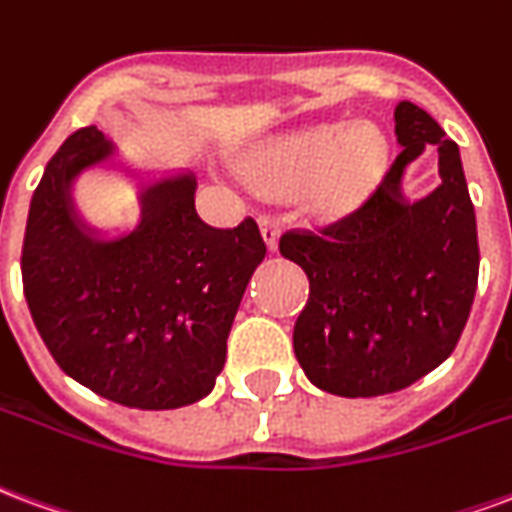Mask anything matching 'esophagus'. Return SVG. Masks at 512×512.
<instances>
[{
	"instance_id": "obj_1",
	"label": "esophagus",
	"mask_w": 512,
	"mask_h": 512,
	"mask_svg": "<svg viewBox=\"0 0 512 512\" xmlns=\"http://www.w3.org/2000/svg\"><path fill=\"white\" fill-rule=\"evenodd\" d=\"M259 229H261V237H264V242H267V248H270V251H275V248H278V229H281V226H278V218L264 212V215H259Z\"/></svg>"
}]
</instances>
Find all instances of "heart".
I'll return each instance as SVG.
<instances>
[{
	"label": "heart",
	"mask_w": 512,
	"mask_h": 512,
	"mask_svg": "<svg viewBox=\"0 0 512 512\" xmlns=\"http://www.w3.org/2000/svg\"><path fill=\"white\" fill-rule=\"evenodd\" d=\"M390 144L376 125H324L272 141L251 163V177L270 193L319 182L324 204H349L384 169Z\"/></svg>",
	"instance_id": "1"
}]
</instances>
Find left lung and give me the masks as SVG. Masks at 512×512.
<instances>
[{
  "mask_svg": "<svg viewBox=\"0 0 512 512\" xmlns=\"http://www.w3.org/2000/svg\"><path fill=\"white\" fill-rule=\"evenodd\" d=\"M404 152L357 210L278 242L311 294L294 324V354L316 387L343 398L404 390L453 354L475 302L480 248L458 144L409 100L395 108ZM425 148L443 185L423 202L400 179Z\"/></svg>",
  "mask_w": 512,
  "mask_h": 512,
  "instance_id": "obj_1",
  "label": "left lung"
}]
</instances>
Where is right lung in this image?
<instances>
[{"mask_svg":"<svg viewBox=\"0 0 512 512\" xmlns=\"http://www.w3.org/2000/svg\"><path fill=\"white\" fill-rule=\"evenodd\" d=\"M111 152L89 125L48 160L26 218V305L59 368L92 393L130 409L188 406L223 371L231 322L267 245L253 218L207 226L190 174L141 193V223L128 237L95 240L70 182Z\"/></svg>","mask_w":512,"mask_h":512,"instance_id":"add662e5","label":"right lung"}]
</instances>
